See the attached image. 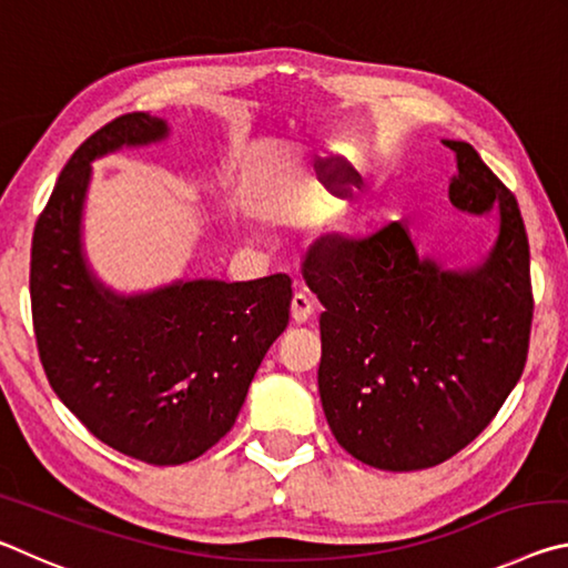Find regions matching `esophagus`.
<instances>
[{
    "mask_svg": "<svg viewBox=\"0 0 568 568\" xmlns=\"http://www.w3.org/2000/svg\"><path fill=\"white\" fill-rule=\"evenodd\" d=\"M313 315V301L305 293H295L291 301V318L295 323H305Z\"/></svg>",
    "mask_w": 568,
    "mask_h": 568,
    "instance_id": "esophagus-1",
    "label": "esophagus"
}]
</instances>
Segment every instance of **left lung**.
Instances as JSON below:
<instances>
[{
  "instance_id": "8db88e82",
  "label": "left lung",
  "mask_w": 568,
  "mask_h": 568,
  "mask_svg": "<svg viewBox=\"0 0 568 568\" xmlns=\"http://www.w3.org/2000/svg\"><path fill=\"white\" fill-rule=\"evenodd\" d=\"M448 197L491 217L466 267L418 253L403 220L363 240L321 237L303 263L318 295V390L338 444L381 470H420L466 448L521 378L531 333L528 240L516 197L460 140Z\"/></svg>"
}]
</instances>
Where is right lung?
<instances>
[{
	"mask_svg": "<svg viewBox=\"0 0 568 568\" xmlns=\"http://www.w3.org/2000/svg\"><path fill=\"white\" fill-rule=\"evenodd\" d=\"M132 112L67 162L32 237V321L47 381L94 438L152 466H180L223 438L291 313V277H178L120 293L90 267L82 217L92 162L168 140Z\"/></svg>",
	"mask_w": 568,
	"mask_h": 568,
	"instance_id": "add662e5",
	"label": "right lung"
}]
</instances>
